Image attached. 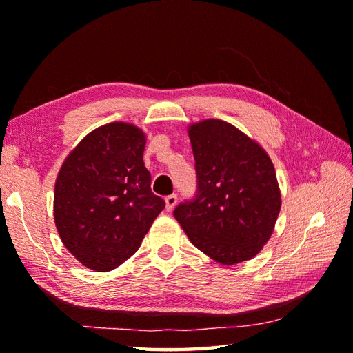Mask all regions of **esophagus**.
Segmentation results:
<instances>
[{
	"label": "esophagus",
	"mask_w": 353,
	"mask_h": 353,
	"mask_svg": "<svg viewBox=\"0 0 353 353\" xmlns=\"http://www.w3.org/2000/svg\"><path fill=\"white\" fill-rule=\"evenodd\" d=\"M165 205H167V211H171V209L177 205V196H176V194H171V196L165 197Z\"/></svg>",
	"instance_id": "esophagus-1"
}]
</instances>
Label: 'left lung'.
Here are the masks:
<instances>
[{"label":"left lung","instance_id":"obj_1","mask_svg":"<svg viewBox=\"0 0 353 353\" xmlns=\"http://www.w3.org/2000/svg\"><path fill=\"white\" fill-rule=\"evenodd\" d=\"M197 194L176 206L190 241L224 265L249 261L273 234L281 191L273 162L258 142L221 119L190 125Z\"/></svg>","mask_w":353,"mask_h":353}]
</instances>
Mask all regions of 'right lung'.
Segmentation results:
<instances>
[{
    "mask_svg": "<svg viewBox=\"0 0 353 353\" xmlns=\"http://www.w3.org/2000/svg\"><path fill=\"white\" fill-rule=\"evenodd\" d=\"M145 133L129 123L92 130L66 157L54 186V223L85 267L110 272L139 249L165 201L150 188Z\"/></svg>",
    "mask_w": 353,
    "mask_h": 353,
    "instance_id": "add662e5",
    "label": "right lung"
}]
</instances>
